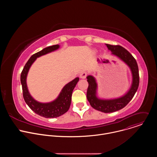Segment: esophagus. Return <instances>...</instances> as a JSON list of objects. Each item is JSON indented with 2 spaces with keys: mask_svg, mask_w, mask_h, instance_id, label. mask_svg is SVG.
<instances>
[{
  "mask_svg": "<svg viewBox=\"0 0 157 157\" xmlns=\"http://www.w3.org/2000/svg\"><path fill=\"white\" fill-rule=\"evenodd\" d=\"M87 76V73L84 71V72H82L81 74H80V78H82V79H84L86 78Z\"/></svg>",
  "mask_w": 157,
  "mask_h": 157,
  "instance_id": "1",
  "label": "esophagus"
}]
</instances>
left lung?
Listing matches in <instances>:
<instances>
[{"label":"left lung","instance_id":"1","mask_svg":"<svg viewBox=\"0 0 157 157\" xmlns=\"http://www.w3.org/2000/svg\"><path fill=\"white\" fill-rule=\"evenodd\" d=\"M112 54L117 56L130 68L132 75V83L128 91L123 96L113 99H102L97 97L98 84L96 79L91 75L87 76L89 86L87 99L94 109L104 113H110L122 109L132 100L137 91L139 85V68L136 59L124 48L120 45L105 44Z\"/></svg>","mask_w":157,"mask_h":157}]
</instances>
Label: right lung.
Masks as SVG:
<instances>
[{
  "label": "right lung",
  "mask_w": 157,
  "mask_h": 157,
  "mask_svg": "<svg viewBox=\"0 0 157 157\" xmlns=\"http://www.w3.org/2000/svg\"><path fill=\"white\" fill-rule=\"evenodd\" d=\"M59 48V44L50 46L33 54L25 64L20 75L24 99L29 107L36 114L45 118H55L66 113L70 109L71 102L72 93L79 78L75 79L66 84L58 98L53 101L48 103H41L35 100L29 92L27 85V76L29 69L36 59Z\"/></svg>",
  "instance_id": "obj_1"
}]
</instances>
